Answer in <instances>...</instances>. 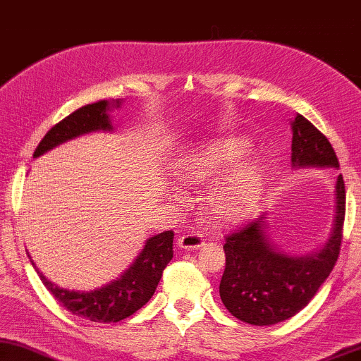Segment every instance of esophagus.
<instances>
[{"mask_svg": "<svg viewBox=\"0 0 361 361\" xmlns=\"http://www.w3.org/2000/svg\"><path fill=\"white\" fill-rule=\"evenodd\" d=\"M204 245L202 236L196 232H188L178 238V246L183 250H197Z\"/></svg>", "mask_w": 361, "mask_h": 361, "instance_id": "obj_1", "label": "esophagus"}]
</instances>
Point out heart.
<instances>
[{"label":"heart","instance_id":"1","mask_svg":"<svg viewBox=\"0 0 361 361\" xmlns=\"http://www.w3.org/2000/svg\"><path fill=\"white\" fill-rule=\"evenodd\" d=\"M248 147V141L241 137L219 139L186 155L180 165L178 176L188 186L204 185L232 165L206 196V211L217 222H241L261 196L264 185L261 162L252 157L241 159Z\"/></svg>","mask_w":361,"mask_h":361}]
</instances>
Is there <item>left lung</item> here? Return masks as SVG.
<instances>
[{"label":"left lung","mask_w":361,"mask_h":361,"mask_svg":"<svg viewBox=\"0 0 361 361\" xmlns=\"http://www.w3.org/2000/svg\"><path fill=\"white\" fill-rule=\"evenodd\" d=\"M293 166H338L331 142L303 115L292 121ZM345 219V185L336 183V217L322 250L308 256H287L266 235V212L225 236V271L220 298L230 313L255 326L292 318L314 297L334 269L341 252Z\"/></svg>","instance_id":"1"}]
</instances>
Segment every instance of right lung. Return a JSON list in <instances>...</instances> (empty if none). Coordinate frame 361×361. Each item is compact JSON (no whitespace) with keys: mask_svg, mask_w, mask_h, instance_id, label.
I'll return each mask as SVG.
<instances>
[{"mask_svg":"<svg viewBox=\"0 0 361 361\" xmlns=\"http://www.w3.org/2000/svg\"><path fill=\"white\" fill-rule=\"evenodd\" d=\"M123 100H99L73 111L71 115L56 123L48 131L37 146L34 157L45 154L47 150L78 137L80 134L99 131H111L109 110L121 106ZM30 257V256H29ZM173 257V232L159 233L150 236L142 251L139 252L133 264L121 274L116 281L90 292H76L58 287L48 281L43 274L35 269L40 281L45 285L56 301H60L68 311L80 318L92 322H118L141 310L157 288L164 269ZM34 264V261H32Z\"/></svg>","mask_w":361,"mask_h":361,"instance_id":"right-lung-1","label":"right lung"}]
</instances>
